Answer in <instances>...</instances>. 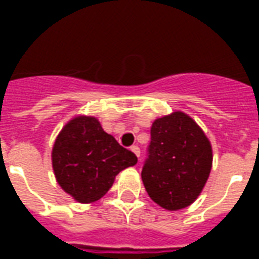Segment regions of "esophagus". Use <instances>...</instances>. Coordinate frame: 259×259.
Returning a JSON list of instances; mask_svg holds the SVG:
<instances>
[{
    "label": "esophagus",
    "mask_w": 259,
    "mask_h": 259,
    "mask_svg": "<svg viewBox=\"0 0 259 259\" xmlns=\"http://www.w3.org/2000/svg\"><path fill=\"white\" fill-rule=\"evenodd\" d=\"M130 149H132V152H133V153L136 154L137 157H140V153H141V150H140L138 145H133L132 148H130Z\"/></svg>",
    "instance_id": "34e87169"
}]
</instances>
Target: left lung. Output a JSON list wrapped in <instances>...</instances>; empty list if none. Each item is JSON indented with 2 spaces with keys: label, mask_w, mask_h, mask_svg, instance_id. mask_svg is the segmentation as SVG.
<instances>
[{
  "label": "left lung",
  "mask_w": 259,
  "mask_h": 259,
  "mask_svg": "<svg viewBox=\"0 0 259 259\" xmlns=\"http://www.w3.org/2000/svg\"><path fill=\"white\" fill-rule=\"evenodd\" d=\"M212 148L196 122L181 111L157 118L141 177L150 199L168 211L188 207L204 188Z\"/></svg>",
  "instance_id": "8db88e82"
}]
</instances>
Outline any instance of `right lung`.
Here are the masks:
<instances>
[{"label":"right lung","instance_id":"right-lung-1","mask_svg":"<svg viewBox=\"0 0 259 259\" xmlns=\"http://www.w3.org/2000/svg\"><path fill=\"white\" fill-rule=\"evenodd\" d=\"M137 164L133 152L122 148L102 129L97 118H72L52 148L55 177L63 191L79 203L99 200L118 173Z\"/></svg>","mask_w":259,"mask_h":259}]
</instances>
